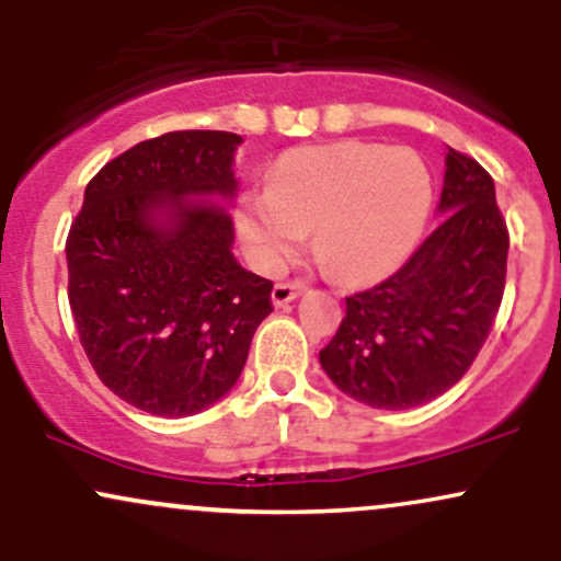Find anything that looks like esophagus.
Listing matches in <instances>:
<instances>
[{"mask_svg":"<svg viewBox=\"0 0 561 561\" xmlns=\"http://www.w3.org/2000/svg\"><path fill=\"white\" fill-rule=\"evenodd\" d=\"M302 289H306V282H300V279L279 282V285H274V293H272L274 306H285V302L295 300L302 293Z\"/></svg>","mask_w":561,"mask_h":561,"instance_id":"obj_1","label":"esophagus"}]
</instances>
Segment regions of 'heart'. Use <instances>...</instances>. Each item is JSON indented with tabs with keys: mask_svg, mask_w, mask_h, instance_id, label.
<instances>
[{
	"mask_svg": "<svg viewBox=\"0 0 561 561\" xmlns=\"http://www.w3.org/2000/svg\"><path fill=\"white\" fill-rule=\"evenodd\" d=\"M433 205V173L416 150L330 141L285 152L266 192H248L234 218L261 272H279L313 229L317 255L334 274L371 282L409 261Z\"/></svg>",
	"mask_w": 561,
	"mask_h": 561,
	"instance_id": "b5f03b06",
	"label": "heart"
}]
</instances>
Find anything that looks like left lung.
<instances>
[{"label":"left lung","instance_id":"obj_1","mask_svg":"<svg viewBox=\"0 0 561 561\" xmlns=\"http://www.w3.org/2000/svg\"><path fill=\"white\" fill-rule=\"evenodd\" d=\"M440 227L396 274L345 298L319 362L340 390L375 409H414L467 375L506 285L508 229L474 158L448 147Z\"/></svg>","mask_w":561,"mask_h":561}]
</instances>
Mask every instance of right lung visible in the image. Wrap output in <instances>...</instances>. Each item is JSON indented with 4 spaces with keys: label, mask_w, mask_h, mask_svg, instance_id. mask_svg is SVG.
Listing matches in <instances>:
<instances>
[{
    "label": "right lung",
    "mask_w": 561,
    "mask_h": 561,
    "mask_svg": "<svg viewBox=\"0 0 561 561\" xmlns=\"http://www.w3.org/2000/svg\"><path fill=\"white\" fill-rule=\"evenodd\" d=\"M231 131H169L94 173L66 240L68 302L105 388L156 416H190L240 377L274 282L231 255ZM160 215L167 216L163 222Z\"/></svg>",
    "instance_id": "add662e5"
}]
</instances>
